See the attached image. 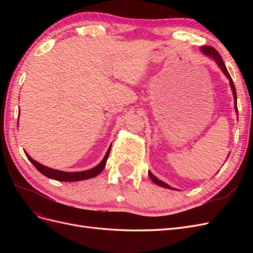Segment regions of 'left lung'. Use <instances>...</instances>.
<instances>
[{
    "label": "left lung",
    "mask_w": 253,
    "mask_h": 253,
    "mask_svg": "<svg viewBox=\"0 0 253 253\" xmlns=\"http://www.w3.org/2000/svg\"><path fill=\"white\" fill-rule=\"evenodd\" d=\"M200 49H201V51L203 52V55H205L206 57H208V58L212 59V60L214 61V62H215V63L217 64V66L220 68V71L223 72L224 75L229 79V83H230V87H231L232 94H233V97H234V109H235L236 115H239V113H237V103H236V90H235V86H234L233 81H232V79H231V77H230V75H229V73H228V71H227V67H226V65H225V63H224L223 58L220 57V55L217 52V50H216L215 48H213V47H211V46H202ZM228 156H229V155H228ZM149 176H150V178L152 179V181L154 182V183H156L157 186H160V187L166 188V189H170V190H177V189H175V188H172L171 186H169V185H168V183L164 182L163 180L158 179L155 175H153V173H152L151 171H149Z\"/></svg>",
    "instance_id": "8db88e82"
}]
</instances>
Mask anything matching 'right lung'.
Listing matches in <instances>:
<instances>
[{
    "label": "right lung",
    "instance_id": "right-lung-1",
    "mask_svg": "<svg viewBox=\"0 0 253 253\" xmlns=\"http://www.w3.org/2000/svg\"><path fill=\"white\" fill-rule=\"evenodd\" d=\"M111 147H112V144L110 145L109 150L106 151V154L100 162V164L97 165L94 168H91V169H89V170L81 171V172H65V171H59V170L51 169V168L43 166L40 163L36 162V160L30 157L26 152H24V153L29 162L35 166L36 169L40 173H42L44 176H46V177L55 179V180H59V181H80V180L96 177L97 175H99L103 171V169L105 168V165H106V160H108L109 155H110Z\"/></svg>",
    "mask_w": 253,
    "mask_h": 253
}]
</instances>
